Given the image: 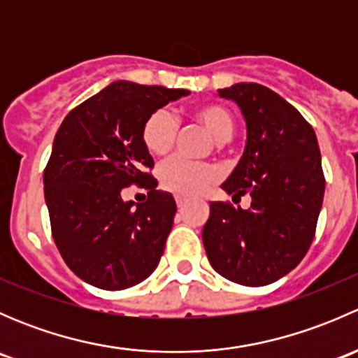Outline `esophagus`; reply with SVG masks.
I'll use <instances>...</instances> for the list:
<instances>
[{
    "label": "esophagus",
    "instance_id": "1",
    "mask_svg": "<svg viewBox=\"0 0 358 358\" xmlns=\"http://www.w3.org/2000/svg\"><path fill=\"white\" fill-rule=\"evenodd\" d=\"M175 201H176V206H178V208H185V204H187V199H185V197L176 196V197H175Z\"/></svg>",
    "mask_w": 358,
    "mask_h": 358
}]
</instances>
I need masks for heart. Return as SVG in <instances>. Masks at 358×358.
<instances>
[{"label": "heart", "instance_id": "heart-1", "mask_svg": "<svg viewBox=\"0 0 358 358\" xmlns=\"http://www.w3.org/2000/svg\"><path fill=\"white\" fill-rule=\"evenodd\" d=\"M190 117L216 140L227 142L236 129V117L229 107L222 103H201L190 110ZM178 122L168 110L159 109L143 122L142 140L152 156H166L175 143ZM218 168L209 162H189L183 159H169L159 168V182L162 189L183 197H196L218 180Z\"/></svg>", "mask_w": 358, "mask_h": 358}]
</instances>
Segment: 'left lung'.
Masks as SVG:
<instances>
[{"label":"left lung","instance_id":"1","mask_svg":"<svg viewBox=\"0 0 358 358\" xmlns=\"http://www.w3.org/2000/svg\"><path fill=\"white\" fill-rule=\"evenodd\" d=\"M239 106L246 147L222 189L251 208L211 202L202 243L213 268L243 286H266L296 268L315 236L326 180L315 131L289 102L258 83L218 90Z\"/></svg>","mask_w":358,"mask_h":358}]
</instances>
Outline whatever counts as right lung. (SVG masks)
I'll list each match as a JSON object with an SVG mask.
<instances>
[{"label": "right lung", "instance_id": "obj_1", "mask_svg": "<svg viewBox=\"0 0 358 358\" xmlns=\"http://www.w3.org/2000/svg\"><path fill=\"white\" fill-rule=\"evenodd\" d=\"M189 90L114 81L72 109L53 140L45 201L53 241L69 268L92 286L126 289L156 270L176 202L150 176L145 119ZM131 182L150 189L145 203L122 201Z\"/></svg>", "mask_w": 358, "mask_h": 358}]
</instances>
